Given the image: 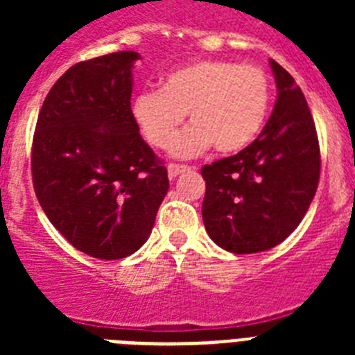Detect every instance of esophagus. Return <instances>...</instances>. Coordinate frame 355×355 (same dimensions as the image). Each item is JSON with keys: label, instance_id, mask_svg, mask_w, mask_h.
Listing matches in <instances>:
<instances>
[{"label": "esophagus", "instance_id": "esophagus-1", "mask_svg": "<svg viewBox=\"0 0 355 355\" xmlns=\"http://www.w3.org/2000/svg\"><path fill=\"white\" fill-rule=\"evenodd\" d=\"M188 165H180V163H168L167 165V172H168V178H178L180 174H183L184 171H188Z\"/></svg>", "mask_w": 355, "mask_h": 355}]
</instances>
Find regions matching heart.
<instances>
[{
  "instance_id": "1",
  "label": "heart",
  "mask_w": 355,
  "mask_h": 355,
  "mask_svg": "<svg viewBox=\"0 0 355 355\" xmlns=\"http://www.w3.org/2000/svg\"><path fill=\"white\" fill-rule=\"evenodd\" d=\"M270 99V78L258 65L199 60L168 72L162 90L137 94L131 114L150 146L165 149L172 142L174 156L190 158L211 144L231 155L261 133ZM187 113L193 124L175 139Z\"/></svg>"
}]
</instances>
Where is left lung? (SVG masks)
Segmentation results:
<instances>
[{"label":"left lung","instance_id":"left-lung-1","mask_svg":"<svg viewBox=\"0 0 355 355\" xmlns=\"http://www.w3.org/2000/svg\"><path fill=\"white\" fill-rule=\"evenodd\" d=\"M274 112L259 137L238 155L205 165L202 220L216 245L263 252L293 233L320 180V146L311 112L290 72L270 60Z\"/></svg>","mask_w":355,"mask_h":355}]
</instances>
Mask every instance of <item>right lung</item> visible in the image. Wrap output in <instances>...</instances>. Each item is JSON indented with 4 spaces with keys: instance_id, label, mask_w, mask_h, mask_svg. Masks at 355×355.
Here are the masks:
<instances>
[{
    "instance_id": "add662e5",
    "label": "right lung",
    "mask_w": 355,
    "mask_h": 355,
    "mask_svg": "<svg viewBox=\"0 0 355 355\" xmlns=\"http://www.w3.org/2000/svg\"><path fill=\"white\" fill-rule=\"evenodd\" d=\"M135 51L72 65L44 99L31 175L49 222L81 252L122 259L149 238L167 168L131 114Z\"/></svg>"
}]
</instances>
